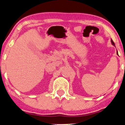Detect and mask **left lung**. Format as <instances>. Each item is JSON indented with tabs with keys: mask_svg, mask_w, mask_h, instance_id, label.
Returning <instances> with one entry per match:
<instances>
[{
	"mask_svg": "<svg viewBox=\"0 0 125 125\" xmlns=\"http://www.w3.org/2000/svg\"><path fill=\"white\" fill-rule=\"evenodd\" d=\"M111 42H112V45H114V47H115V44H114V42H113V41L112 40H111ZM117 54H118V52H117Z\"/></svg>",
	"mask_w": 125,
	"mask_h": 125,
	"instance_id": "left-lung-1",
	"label": "left lung"
}]
</instances>
